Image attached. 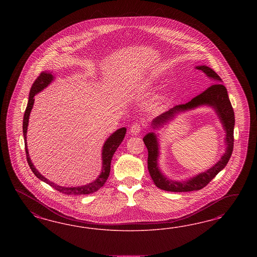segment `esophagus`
<instances>
[{"mask_svg": "<svg viewBox=\"0 0 257 257\" xmlns=\"http://www.w3.org/2000/svg\"><path fill=\"white\" fill-rule=\"evenodd\" d=\"M130 132L132 134L133 136H137L141 132V125L140 123H134L130 128Z\"/></svg>", "mask_w": 257, "mask_h": 257, "instance_id": "esophagus-1", "label": "esophagus"}]
</instances>
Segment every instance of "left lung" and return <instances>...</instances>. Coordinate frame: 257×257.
Returning a JSON list of instances; mask_svg holds the SVG:
<instances>
[{
	"label": "left lung",
	"instance_id": "obj_1",
	"mask_svg": "<svg viewBox=\"0 0 257 257\" xmlns=\"http://www.w3.org/2000/svg\"><path fill=\"white\" fill-rule=\"evenodd\" d=\"M197 70H202V72L212 80L213 84L202 93L196 96L190 101L185 104H179L170 109L169 111L159 115L153 119L152 127L155 130L164 127L170 121L173 120L180 113H184L190 110H194L200 106H208L215 111L218 116L220 123L225 131V153L221 156L220 159L214 166L207 171L200 172L194 176L187 180L170 179L160 170L158 159L160 156V145L158 134L155 132L148 133L143 141L148 149V170L149 173L154 181L155 185L158 188L171 192H187L202 189L205 187L211 180L213 179L218 172L222 171L228 163L232 156L233 148V127H234V113L231 101L229 100L228 92L225 86L222 85V80L218 74L205 65L196 66Z\"/></svg>",
	"mask_w": 257,
	"mask_h": 257
}]
</instances>
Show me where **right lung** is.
I'll return each instance as SVG.
<instances>
[{
    "mask_svg": "<svg viewBox=\"0 0 257 257\" xmlns=\"http://www.w3.org/2000/svg\"><path fill=\"white\" fill-rule=\"evenodd\" d=\"M55 79V76L52 74V72L48 71H42L40 73L39 77L36 79L34 82L31 89H30V94H29V100L27 103V107L25 109V113L24 116V122H23V131H24V144H25V152H26V157H27V162L30 166V169L34 172V174L39 178V180L45 182L51 187H54L55 190L67 195H86L93 193L95 191L99 190L106 182L108 178L109 173H110V165H111V160L112 157L114 156L117 147L120 145L122 140L124 139L125 134H126V128L122 127L117 129V131L113 133L111 136H109L108 139L105 140L102 150H101V173L98 175L96 179L92 181L89 184H86L84 186H79V187H62L59 185H56L55 183L49 181L45 178L43 175L39 173V171L35 168L34 164L32 163L31 158L29 156L28 153V148H27V140H26V135H27V129H28V123H29V117H30V113H31L34 101H35V96L42 91L44 88H46Z\"/></svg>",
    "mask_w": 257,
    "mask_h": 257,
    "instance_id": "add662e5",
    "label": "right lung"
}]
</instances>
